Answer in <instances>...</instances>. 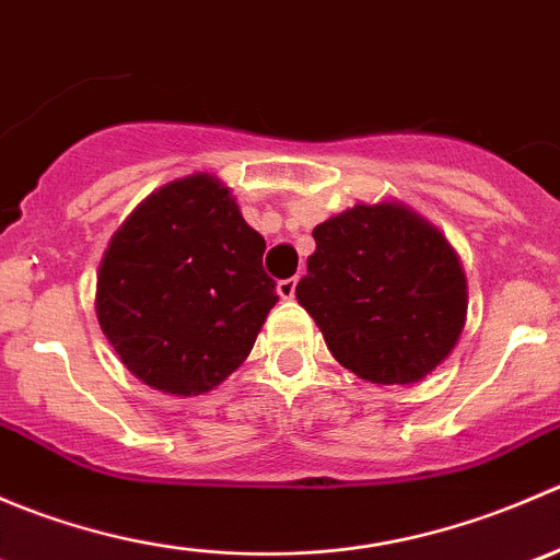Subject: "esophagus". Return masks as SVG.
<instances>
[{
  "mask_svg": "<svg viewBox=\"0 0 560 560\" xmlns=\"http://www.w3.org/2000/svg\"><path fill=\"white\" fill-rule=\"evenodd\" d=\"M295 287H298V279H281L279 284H276V292H279L284 301H292V298H295Z\"/></svg>",
  "mask_w": 560,
  "mask_h": 560,
  "instance_id": "esophagus-1",
  "label": "esophagus"
}]
</instances>
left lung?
Here are the masks:
<instances>
[{
  "mask_svg": "<svg viewBox=\"0 0 560 560\" xmlns=\"http://www.w3.org/2000/svg\"><path fill=\"white\" fill-rule=\"evenodd\" d=\"M298 281L332 358L374 385H415L455 349L466 276L455 248L398 202L349 208L314 228Z\"/></svg>",
  "mask_w": 560,
  "mask_h": 560,
  "instance_id": "1",
  "label": "left lung"
}]
</instances>
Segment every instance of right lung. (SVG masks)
Instances as JSON below:
<instances>
[{"label":"right lung","mask_w":560,"mask_h":560,"mask_svg":"<svg viewBox=\"0 0 560 560\" xmlns=\"http://www.w3.org/2000/svg\"><path fill=\"white\" fill-rule=\"evenodd\" d=\"M265 241L228 186L195 173L145 197L110 238L97 319L121 363L149 387L200 395L248 358L276 281Z\"/></svg>","instance_id":"right-lung-1"}]
</instances>
